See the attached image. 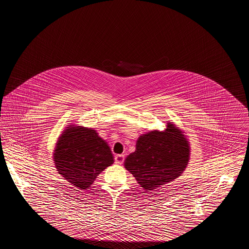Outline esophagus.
Listing matches in <instances>:
<instances>
[{
    "mask_svg": "<svg viewBox=\"0 0 249 249\" xmlns=\"http://www.w3.org/2000/svg\"><path fill=\"white\" fill-rule=\"evenodd\" d=\"M124 156L123 155H117L116 157H115V162L117 163V164H122L123 162H124Z\"/></svg>",
    "mask_w": 249,
    "mask_h": 249,
    "instance_id": "1",
    "label": "esophagus"
}]
</instances>
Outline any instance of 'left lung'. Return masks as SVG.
<instances>
[{"instance_id": "8db88e82", "label": "left lung", "mask_w": 249, "mask_h": 249, "mask_svg": "<svg viewBox=\"0 0 249 249\" xmlns=\"http://www.w3.org/2000/svg\"><path fill=\"white\" fill-rule=\"evenodd\" d=\"M190 160V144L173 123L163 131L151 130L141 135L136 150L124 166L144 190H156L182 175Z\"/></svg>"}]
</instances>
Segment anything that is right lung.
<instances>
[{
  "label": "right lung",
  "mask_w": 249,
  "mask_h": 249,
  "mask_svg": "<svg viewBox=\"0 0 249 249\" xmlns=\"http://www.w3.org/2000/svg\"><path fill=\"white\" fill-rule=\"evenodd\" d=\"M59 175L71 185L87 190L114 157L96 130L70 125L59 136L53 154Z\"/></svg>",
  "instance_id": "right-lung-1"
}]
</instances>
